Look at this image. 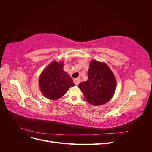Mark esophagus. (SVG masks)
Returning a JSON list of instances; mask_svg holds the SVG:
<instances>
[{
  "label": "esophagus",
  "mask_w": 152,
  "mask_h": 152,
  "mask_svg": "<svg viewBox=\"0 0 152 152\" xmlns=\"http://www.w3.org/2000/svg\"><path fill=\"white\" fill-rule=\"evenodd\" d=\"M80 81H81L80 78H77V79H75L74 80H73V82H74V84H75L76 86L79 85V84L80 83Z\"/></svg>",
  "instance_id": "esophagus-1"
}]
</instances>
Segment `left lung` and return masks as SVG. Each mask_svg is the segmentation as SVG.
<instances>
[{"label": "left lung", "instance_id": "left-lung-1", "mask_svg": "<svg viewBox=\"0 0 152 152\" xmlns=\"http://www.w3.org/2000/svg\"><path fill=\"white\" fill-rule=\"evenodd\" d=\"M88 79L78 86L87 102L92 105L104 104L112 98L115 92L116 79L105 63L92 60L88 70Z\"/></svg>", "mask_w": 152, "mask_h": 152}]
</instances>
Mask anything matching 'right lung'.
Returning a JSON list of instances; mask_svg holds the SVG:
<instances>
[{"label":"right lung","instance_id":"1","mask_svg":"<svg viewBox=\"0 0 152 152\" xmlns=\"http://www.w3.org/2000/svg\"><path fill=\"white\" fill-rule=\"evenodd\" d=\"M64 63L53 61L40 73L39 86L41 93L49 99L61 98L69 88L74 86L72 78L63 70Z\"/></svg>","mask_w":152,"mask_h":152}]
</instances>
